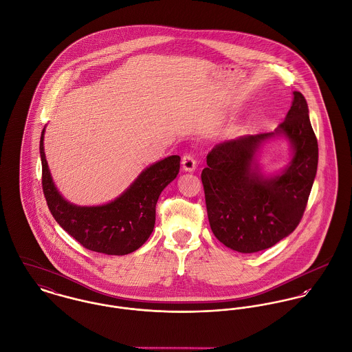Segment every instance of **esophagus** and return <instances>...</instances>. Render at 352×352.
<instances>
[{
    "mask_svg": "<svg viewBox=\"0 0 352 352\" xmlns=\"http://www.w3.org/2000/svg\"><path fill=\"white\" fill-rule=\"evenodd\" d=\"M195 166H197V162H195V157L190 155V154H186L182 157V168L185 171H195Z\"/></svg>",
    "mask_w": 352,
    "mask_h": 352,
    "instance_id": "1",
    "label": "esophagus"
}]
</instances>
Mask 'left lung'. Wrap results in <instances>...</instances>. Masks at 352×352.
<instances>
[{
	"instance_id": "left-lung-1",
	"label": "left lung",
	"mask_w": 352,
	"mask_h": 352,
	"mask_svg": "<svg viewBox=\"0 0 352 352\" xmlns=\"http://www.w3.org/2000/svg\"><path fill=\"white\" fill-rule=\"evenodd\" d=\"M293 104L270 133L220 143L201 173L208 219L213 234L228 248L252 254L273 247L300 224L317 171L318 146L305 97L294 91ZM283 134L294 159L282 175L266 179L253 163L260 143Z\"/></svg>"
}]
</instances>
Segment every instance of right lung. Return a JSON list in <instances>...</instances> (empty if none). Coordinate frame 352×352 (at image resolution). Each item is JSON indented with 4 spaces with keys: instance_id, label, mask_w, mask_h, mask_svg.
Segmentation results:
<instances>
[{
    "instance_id": "add662e5",
    "label": "right lung",
    "mask_w": 352,
    "mask_h": 352,
    "mask_svg": "<svg viewBox=\"0 0 352 352\" xmlns=\"http://www.w3.org/2000/svg\"><path fill=\"white\" fill-rule=\"evenodd\" d=\"M40 136L41 186L48 209L56 223L90 251L126 255L140 248L155 226V206L162 190L179 173L178 155L164 157L147 167L115 201L100 206H78L56 190Z\"/></svg>"
}]
</instances>
